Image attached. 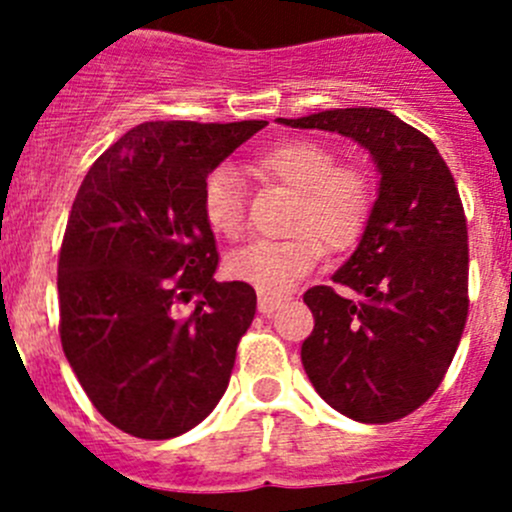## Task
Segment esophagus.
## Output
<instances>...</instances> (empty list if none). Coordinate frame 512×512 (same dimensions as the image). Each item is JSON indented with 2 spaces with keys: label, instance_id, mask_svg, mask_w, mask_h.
Segmentation results:
<instances>
[{
  "label": "esophagus",
  "instance_id": "obj_1",
  "mask_svg": "<svg viewBox=\"0 0 512 512\" xmlns=\"http://www.w3.org/2000/svg\"><path fill=\"white\" fill-rule=\"evenodd\" d=\"M282 302H285V297H277V294H260V297H257V309H260L262 314H270L275 312Z\"/></svg>",
  "mask_w": 512,
  "mask_h": 512
}]
</instances>
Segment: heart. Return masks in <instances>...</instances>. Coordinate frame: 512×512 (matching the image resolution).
Listing matches in <instances>:
<instances>
[{
    "label": "heart",
    "instance_id": "obj_1",
    "mask_svg": "<svg viewBox=\"0 0 512 512\" xmlns=\"http://www.w3.org/2000/svg\"><path fill=\"white\" fill-rule=\"evenodd\" d=\"M252 168L297 193L289 232L277 242H252L227 260V272L237 282L260 292H287L329 252H342L359 242L374 208V185L366 170L337 165V153L307 138L282 141L252 160ZM203 213L220 235H242L245 193L237 175L215 168L203 183Z\"/></svg>",
    "mask_w": 512,
    "mask_h": 512
}]
</instances>
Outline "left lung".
Returning a JSON list of instances; mask_svg holds the SVG:
<instances>
[{"instance_id":"1","label":"left lung","mask_w":512,"mask_h":512,"mask_svg":"<svg viewBox=\"0 0 512 512\" xmlns=\"http://www.w3.org/2000/svg\"><path fill=\"white\" fill-rule=\"evenodd\" d=\"M342 133L381 173L354 255L334 272L356 299L304 292L314 332L302 364L317 394L361 423L409 416L446 376L468 317V227L456 180L431 138L384 108L277 118Z\"/></svg>"}]
</instances>
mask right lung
<instances>
[{
  "label": "right lung",
  "mask_w": 512,
  "mask_h": 512,
  "mask_svg": "<svg viewBox=\"0 0 512 512\" xmlns=\"http://www.w3.org/2000/svg\"><path fill=\"white\" fill-rule=\"evenodd\" d=\"M265 126L141 123L76 193L56 280L61 347L98 414L131 436H180L223 399L257 294L215 282L203 183Z\"/></svg>",
  "instance_id": "obj_1"
}]
</instances>
